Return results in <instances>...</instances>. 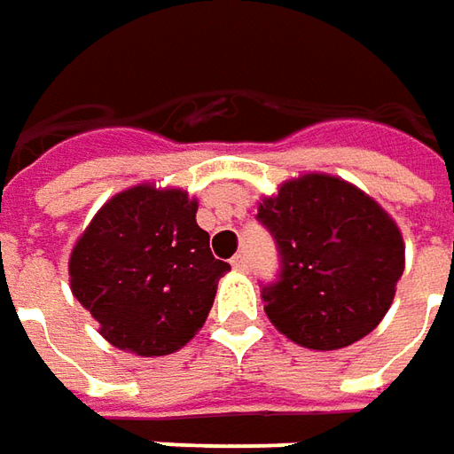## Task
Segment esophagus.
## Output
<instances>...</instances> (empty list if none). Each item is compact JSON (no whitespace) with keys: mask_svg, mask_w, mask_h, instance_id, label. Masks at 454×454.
Here are the masks:
<instances>
[{"mask_svg":"<svg viewBox=\"0 0 454 454\" xmlns=\"http://www.w3.org/2000/svg\"><path fill=\"white\" fill-rule=\"evenodd\" d=\"M231 266L236 268V270H248V258H246L243 253H236V255L231 258Z\"/></svg>","mask_w":454,"mask_h":454,"instance_id":"1","label":"esophagus"}]
</instances>
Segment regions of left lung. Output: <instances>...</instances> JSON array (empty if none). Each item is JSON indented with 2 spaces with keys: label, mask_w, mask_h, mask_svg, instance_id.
I'll return each mask as SVG.
<instances>
[{
  "label": "left lung",
  "mask_w": 454,
  "mask_h": 454,
  "mask_svg": "<svg viewBox=\"0 0 454 454\" xmlns=\"http://www.w3.org/2000/svg\"><path fill=\"white\" fill-rule=\"evenodd\" d=\"M258 221L280 248V278L261 298L286 338L340 350L380 325L405 270L403 233L380 203L338 176L303 174L263 196Z\"/></svg>",
  "instance_id": "8db88e82"
}]
</instances>
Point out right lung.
<instances>
[{"mask_svg": "<svg viewBox=\"0 0 454 454\" xmlns=\"http://www.w3.org/2000/svg\"><path fill=\"white\" fill-rule=\"evenodd\" d=\"M184 188L138 184L111 196L74 243V298L114 348L176 353L201 331L228 263L214 258Z\"/></svg>", "mask_w": 454, "mask_h": 454, "instance_id": "right-lung-1", "label": "right lung"}]
</instances>
